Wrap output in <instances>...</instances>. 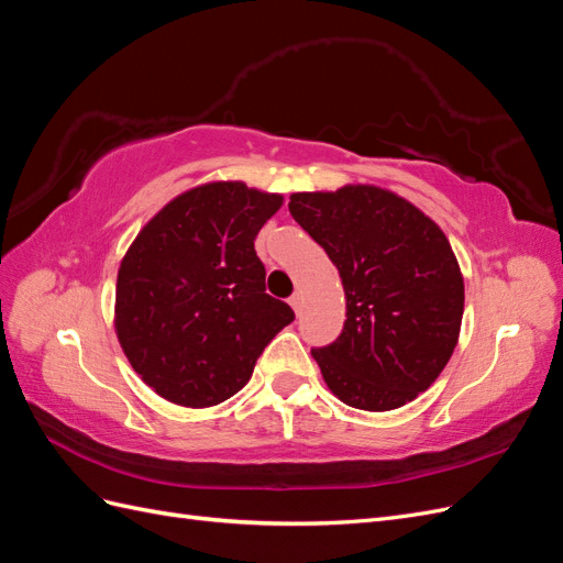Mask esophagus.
<instances>
[{
  "label": "esophagus",
  "mask_w": 563,
  "mask_h": 563,
  "mask_svg": "<svg viewBox=\"0 0 563 563\" xmlns=\"http://www.w3.org/2000/svg\"><path fill=\"white\" fill-rule=\"evenodd\" d=\"M288 305H291V308L296 310V314H300V310H302V294L296 291L291 298H288Z\"/></svg>",
  "instance_id": "esophagus-1"
}]
</instances>
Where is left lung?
I'll return each instance as SVG.
<instances>
[{
    "instance_id": "left-lung-1",
    "label": "left lung",
    "mask_w": 563,
    "mask_h": 563,
    "mask_svg": "<svg viewBox=\"0 0 563 563\" xmlns=\"http://www.w3.org/2000/svg\"><path fill=\"white\" fill-rule=\"evenodd\" d=\"M288 211L329 253L347 319L312 350L323 383L362 411L413 401L449 364L465 310V282L446 234L411 201L378 185L294 192Z\"/></svg>"
}]
</instances>
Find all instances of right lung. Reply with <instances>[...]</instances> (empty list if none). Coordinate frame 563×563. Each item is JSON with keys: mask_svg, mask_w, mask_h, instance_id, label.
Segmentation results:
<instances>
[{"mask_svg": "<svg viewBox=\"0 0 563 563\" xmlns=\"http://www.w3.org/2000/svg\"><path fill=\"white\" fill-rule=\"evenodd\" d=\"M284 203L242 180L192 187L152 216L117 272L114 331L166 401L209 408L240 391L265 345L294 321L265 294L255 234Z\"/></svg>", "mask_w": 563, "mask_h": 563, "instance_id": "1", "label": "right lung"}]
</instances>
